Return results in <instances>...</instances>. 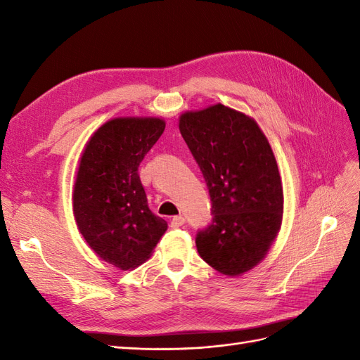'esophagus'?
I'll use <instances>...</instances> for the list:
<instances>
[{
  "mask_svg": "<svg viewBox=\"0 0 360 360\" xmlns=\"http://www.w3.org/2000/svg\"><path fill=\"white\" fill-rule=\"evenodd\" d=\"M184 224V217L180 214V216H174L172 219H171V226L172 228H179V226H181Z\"/></svg>",
  "mask_w": 360,
  "mask_h": 360,
  "instance_id": "1",
  "label": "esophagus"
}]
</instances>
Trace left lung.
<instances>
[{
	"mask_svg": "<svg viewBox=\"0 0 360 360\" xmlns=\"http://www.w3.org/2000/svg\"><path fill=\"white\" fill-rule=\"evenodd\" d=\"M183 139L212 200L213 221L197 234L207 264L226 276L254 269L276 238L284 213L278 163L254 118L216 103L183 112Z\"/></svg>",
	"mask_w": 360,
	"mask_h": 360,
	"instance_id": "1",
	"label": "left lung"
}]
</instances>
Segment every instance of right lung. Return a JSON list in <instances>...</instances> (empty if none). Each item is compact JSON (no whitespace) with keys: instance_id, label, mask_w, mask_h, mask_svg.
Here are the masks:
<instances>
[{"instance_id":"add662e5","label":"right lung","mask_w":360,"mask_h":360,"mask_svg":"<svg viewBox=\"0 0 360 360\" xmlns=\"http://www.w3.org/2000/svg\"><path fill=\"white\" fill-rule=\"evenodd\" d=\"M165 130L158 117H118L85 144L73 186L78 230L97 257L120 270L147 261L165 234L151 213L138 167Z\"/></svg>"}]
</instances>
